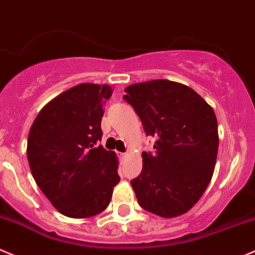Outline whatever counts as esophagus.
<instances>
[{
    "mask_svg": "<svg viewBox=\"0 0 255 255\" xmlns=\"http://www.w3.org/2000/svg\"><path fill=\"white\" fill-rule=\"evenodd\" d=\"M119 155H120V158H122V159H127L128 158V153H120Z\"/></svg>",
    "mask_w": 255,
    "mask_h": 255,
    "instance_id": "1",
    "label": "esophagus"
}]
</instances>
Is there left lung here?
<instances>
[{
    "instance_id": "1",
    "label": "left lung",
    "mask_w": 255,
    "mask_h": 255,
    "mask_svg": "<svg viewBox=\"0 0 255 255\" xmlns=\"http://www.w3.org/2000/svg\"><path fill=\"white\" fill-rule=\"evenodd\" d=\"M155 153H142V172L131 181L139 206L162 218L187 213L213 176L219 136L213 108L181 83L155 79L125 89Z\"/></svg>"
}]
</instances>
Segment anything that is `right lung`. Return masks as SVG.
Segmentation results:
<instances>
[{"mask_svg":"<svg viewBox=\"0 0 255 255\" xmlns=\"http://www.w3.org/2000/svg\"><path fill=\"white\" fill-rule=\"evenodd\" d=\"M108 84L82 83L39 111L27 138L31 173L51 205L70 218L104 212L118 184V158L101 144Z\"/></svg>","mask_w":255,"mask_h":255,"instance_id":"1","label":"right lung"}]
</instances>
